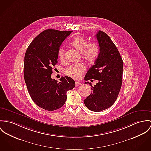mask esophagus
Wrapping results in <instances>:
<instances>
[{
	"instance_id": "34e87169",
	"label": "esophagus",
	"mask_w": 151,
	"mask_h": 151,
	"mask_svg": "<svg viewBox=\"0 0 151 151\" xmlns=\"http://www.w3.org/2000/svg\"><path fill=\"white\" fill-rule=\"evenodd\" d=\"M81 85V82H78V81L76 82V86H80Z\"/></svg>"
}]
</instances>
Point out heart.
I'll return each mask as SVG.
<instances>
[{"instance_id": "1", "label": "heart", "mask_w": 151, "mask_h": 151, "mask_svg": "<svg viewBox=\"0 0 151 151\" xmlns=\"http://www.w3.org/2000/svg\"><path fill=\"white\" fill-rule=\"evenodd\" d=\"M71 44L78 51L82 52L83 59L89 63L93 62L99 54V47L96 43L88 42L81 36L74 38L71 41ZM65 50L62 47L58 51V56L61 60L65 59ZM85 71V68L82 64H73L65 70V73L75 79H79Z\"/></svg>"}]
</instances>
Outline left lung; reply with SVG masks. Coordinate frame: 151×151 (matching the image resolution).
Listing matches in <instances>:
<instances>
[{"label":"left lung","instance_id":"1","mask_svg":"<svg viewBox=\"0 0 151 151\" xmlns=\"http://www.w3.org/2000/svg\"><path fill=\"white\" fill-rule=\"evenodd\" d=\"M100 52L93 65L87 71L85 80H99L94 86L89 82L92 92L84 100L85 106L95 112L110 107L116 101L122 83L123 60L110 37L99 30L96 35Z\"/></svg>","mask_w":151,"mask_h":151}]
</instances>
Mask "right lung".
<instances>
[{
    "label": "right lung",
    "mask_w": 151,
    "mask_h": 151,
    "mask_svg": "<svg viewBox=\"0 0 151 151\" xmlns=\"http://www.w3.org/2000/svg\"><path fill=\"white\" fill-rule=\"evenodd\" d=\"M71 32L45 30L32 41L26 51L24 76L27 91L33 101L44 110L62 107L67 99V92L75 86L71 77L65 76L58 82L51 77L58 63L60 46Z\"/></svg>",
    "instance_id": "obj_1"
}]
</instances>
